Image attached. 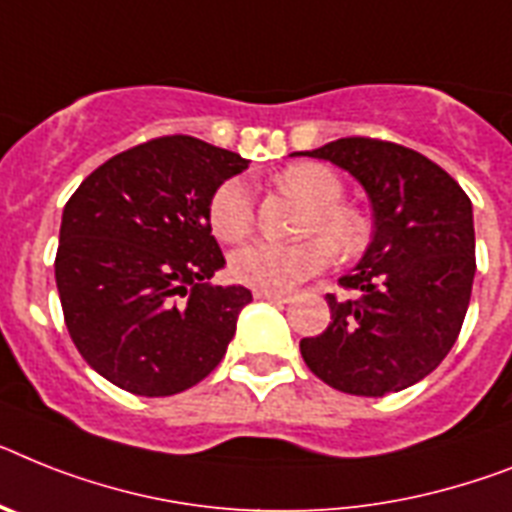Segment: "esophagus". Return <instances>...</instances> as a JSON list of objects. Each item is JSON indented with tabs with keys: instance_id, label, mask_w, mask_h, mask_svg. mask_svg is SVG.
<instances>
[{
	"instance_id": "1",
	"label": "esophagus",
	"mask_w": 512,
	"mask_h": 512,
	"mask_svg": "<svg viewBox=\"0 0 512 512\" xmlns=\"http://www.w3.org/2000/svg\"><path fill=\"white\" fill-rule=\"evenodd\" d=\"M253 298L259 301H272V303H290V295L287 293H269V290H253Z\"/></svg>"
}]
</instances>
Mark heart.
I'll list each match as a JSON object with an SVG mask.
<instances>
[{"mask_svg":"<svg viewBox=\"0 0 512 512\" xmlns=\"http://www.w3.org/2000/svg\"><path fill=\"white\" fill-rule=\"evenodd\" d=\"M274 183L282 190L301 196L311 209L303 217V232L322 238H306L298 243L256 240L232 253L230 272L238 282L256 290L285 293L314 277L329 264L332 251L340 256H356L369 240V225L361 211L342 204L345 183L332 167L319 162H298L277 172ZM256 222V198L246 177H230L214 190L209 201L211 232L225 243H238L251 235ZM328 240L324 241L323 238ZM333 248L329 249L328 246Z\"/></svg>","mask_w":512,"mask_h":512,"instance_id":"1","label":"heart"}]
</instances>
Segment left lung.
<instances>
[{
	"instance_id": "left-lung-1",
	"label": "left lung",
	"mask_w": 512,
	"mask_h": 512,
	"mask_svg": "<svg viewBox=\"0 0 512 512\" xmlns=\"http://www.w3.org/2000/svg\"><path fill=\"white\" fill-rule=\"evenodd\" d=\"M348 170L374 209V238L327 295L332 322L303 337L316 377L348 395L382 398L421 382L458 340L476 274L471 198L439 164L377 138H340L301 151Z\"/></svg>"
}]
</instances>
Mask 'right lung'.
Wrapping results in <instances>:
<instances>
[{
  "mask_svg": "<svg viewBox=\"0 0 512 512\" xmlns=\"http://www.w3.org/2000/svg\"><path fill=\"white\" fill-rule=\"evenodd\" d=\"M246 167L235 151L164 135L112 156L65 204L54 277L67 332L120 390L177 395L225 356L251 290L206 282L225 266L209 201Z\"/></svg>",
  "mask_w": 512,
  "mask_h": 512,
  "instance_id": "add662e5",
  "label": "right lung"
}]
</instances>
